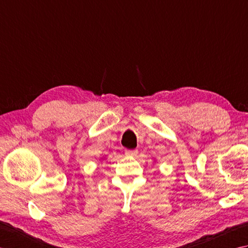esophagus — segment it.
I'll return each instance as SVG.
<instances>
[{
    "label": "esophagus",
    "instance_id": "34e87169",
    "mask_svg": "<svg viewBox=\"0 0 248 248\" xmlns=\"http://www.w3.org/2000/svg\"><path fill=\"white\" fill-rule=\"evenodd\" d=\"M125 154L127 156H136L138 154V150H125Z\"/></svg>",
    "mask_w": 248,
    "mask_h": 248
}]
</instances>
